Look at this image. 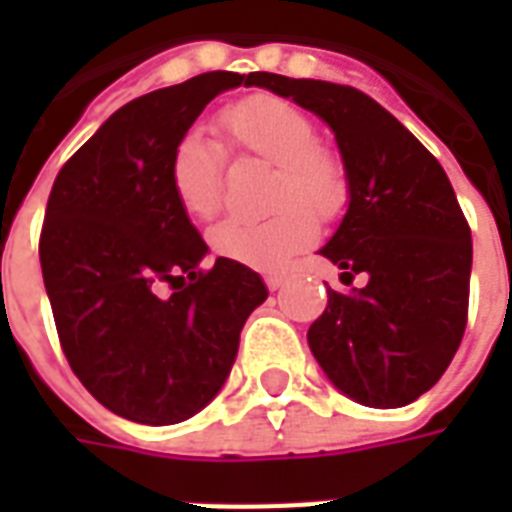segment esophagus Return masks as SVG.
Here are the masks:
<instances>
[{"label":"esophagus","instance_id":"34e87169","mask_svg":"<svg viewBox=\"0 0 512 512\" xmlns=\"http://www.w3.org/2000/svg\"><path fill=\"white\" fill-rule=\"evenodd\" d=\"M285 282H288V277H285V274H268L266 277L268 290H279L282 285H285Z\"/></svg>","mask_w":512,"mask_h":512}]
</instances>
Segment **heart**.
Instances as JSON below:
<instances>
[{
    "mask_svg": "<svg viewBox=\"0 0 512 512\" xmlns=\"http://www.w3.org/2000/svg\"><path fill=\"white\" fill-rule=\"evenodd\" d=\"M235 150L274 164L263 219H224L211 230L213 252L249 268H279L318 233V219H334L348 205L343 158L318 145L310 117L277 95H255L227 106L219 117ZM169 189L191 219H211L222 202V147L202 131H186L172 150ZM313 212L310 214L309 211Z\"/></svg>",
    "mask_w": 512,
    "mask_h": 512,
    "instance_id": "heart-1",
    "label": "heart"
}]
</instances>
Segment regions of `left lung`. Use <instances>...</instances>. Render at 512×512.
<instances>
[{
	"label": "left lung",
	"instance_id": "1",
	"mask_svg": "<svg viewBox=\"0 0 512 512\" xmlns=\"http://www.w3.org/2000/svg\"><path fill=\"white\" fill-rule=\"evenodd\" d=\"M334 131L348 211L321 255L345 285L307 332L312 356L343 395L370 408L414 403L450 367L469 310L472 233L447 172L397 117L354 87L255 73Z\"/></svg>",
	"mask_w": 512,
	"mask_h": 512
}]
</instances>
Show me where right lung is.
<instances>
[{
  "label": "right lung",
  "instance_id": "add662e5",
  "mask_svg": "<svg viewBox=\"0 0 512 512\" xmlns=\"http://www.w3.org/2000/svg\"><path fill=\"white\" fill-rule=\"evenodd\" d=\"M252 79L211 71L134 98L51 186L40 268L57 334L73 373L117 417L175 425L202 411L268 296L260 274L227 257L202 271L208 246L169 189L180 136Z\"/></svg>",
  "mask_w": 512,
  "mask_h": 512
}]
</instances>
